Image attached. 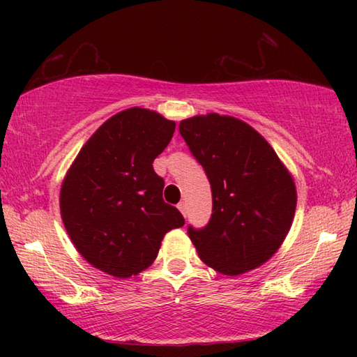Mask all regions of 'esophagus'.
Returning <instances> with one entry per match:
<instances>
[{"instance_id": "34e87169", "label": "esophagus", "mask_w": 357, "mask_h": 357, "mask_svg": "<svg viewBox=\"0 0 357 357\" xmlns=\"http://www.w3.org/2000/svg\"><path fill=\"white\" fill-rule=\"evenodd\" d=\"M178 209L181 211V214H183L184 217L187 215V204H185V202H181V203L178 204Z\"/></svg>"}]
</instances>
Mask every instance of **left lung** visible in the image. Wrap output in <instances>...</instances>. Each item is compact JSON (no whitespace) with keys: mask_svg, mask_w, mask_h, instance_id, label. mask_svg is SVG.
Wrapping results in <instances>:
<instances>
[{"mask_svg":"<svg viewBox=\"0 0 357 357\" xmlns=\"http://www.w3.org/2000/svg\"><path fill=\"white\" fill-rule=\"evenodd\" d=\"M179 134L203 167L213 214L187 233L198 255L225 275L268 261L287 238L296 211L291 174L271 144L244 121L209 113L181 121Z\"/></svg>","mask_w":357,"mask_h":357,"instance_id":"left-lung-1","label":"left lung"}]
</instances>
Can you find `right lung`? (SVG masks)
<instances>
[{"label": "right lung", "mask_w": 357, "mask_h": 357, "mask_svg": "<svg viewBox=\"0 0 357 357\" xmlns=\"http://www.w3.org/2000/svg\"><path fill=\"white\" fill-rule=\"evenodd\" d=\"M176 124L146 108L119 112L84 143L64 178L59 208L69 238L89 264L119 279L153 264L165 233L184 225L164 202L153 162Z\"/></svg>", "instance_id": "add662e5"}]
</instances>
